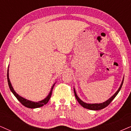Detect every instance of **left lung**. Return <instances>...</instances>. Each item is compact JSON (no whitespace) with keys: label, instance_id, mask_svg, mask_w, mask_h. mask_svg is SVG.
Instances as JSON below:
<instances>
[{"label":"left lung","instance_id":"1","mask_svg":"<svg viewBox=\"0 0 131 131\" xmlns=\"http://www.w3.org/2000/svg\"><path fill=\"white\" fill-rule=\"evenodd\" d=\"M123 80H124L123 79V81H122V84H121L120 86L118 88V90H117V91L115 92V93L114 94V95H112L110 99H109L108 100H106L105 102L102 103H92V104H91V103H85L84 102H83V101L82 100H80V99H79V97H78L77 94H76L75 89L74 88V94H75V97L76 99H77V100L78 101V102H79V103H80L83 107H85V108H86V109H88V110H94V111L102 110V109L105 108V107H106L107 106H108L109 105H110V103L114 100V99L115 98V97H116V95H117V94H118L119 91H120L121 88H122V85H123Z\"/></svg>","mask_w":131,"mask_h":131}]
</instances>
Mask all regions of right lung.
I'll use <instances>...</instances> for the list:
<instances>
[{
  "instance_id": "obj_1",
  "label": "right lung",
  "mask_w": 131,
  "mask_h": 131,
  "mask_svg": "<svg viewBox=\"0 0 131 131\" xmlns=\"http://www.w3.org/2000/svg\"><path fill=\"white\" fill-rule=\"evenodd\" d=\"M7 79H8V85H9V89H10L11 91L13 92V94H14L15 97L17 98V100H19V102H20L23 105L25 106L26 107H28V108H31V109L37 108V107H42L43 105H46V104L48 102V101L49 100V99H50V98H51V94H52V89H53L54 85H55V83H54V85H52V88H51L50 92H49L48 95L45 99H43V100H41V101H39V102H32V101L27 100V99L23 98V97H21V96L18 95V94L16 93V92H15V91L14 90V89H13L12 85H11L10 80H9V73H8V72H7Z\"/></svg>"
}]
</instances>
